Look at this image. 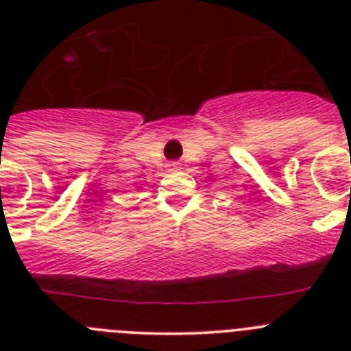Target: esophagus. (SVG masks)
Returning <instances> with one entry per match:
<instances>
[{
	"label": "esophagus",
	"mask_w": 351,
	"mask_h": 351,
	"mask_svg": "<svg viewBox=\"0 0 351 351\" xmlns=\"http://www.w3.org/2000/svg\"><path fill=\"white\" fill-rule=\"evenodd\" d=\"M176 169V163H172V165H170V170H173Z\"/></svg>",
	"instance_id": "34e87169"
}]
</instances>
